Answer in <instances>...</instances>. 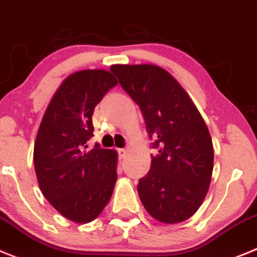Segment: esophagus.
I'll list each match as a JSON object with an SVG mask.
<instances>
[{
	"mask_svg": "<svg viewBox=\"0 0 257 257\" xmlns=\"http://www.w3.org/2000/svg\"><path fill=\"white\" fill-rule=\"evenodd\" d=\"M117 152H119L120 159H124V157L126 156V154H128V149H119Z\"/></svg>",
	"mask_w": 257,
	"mask_h": 257,
	"instance_id": "34e87169",
	"label": "esophagus"
}]
</instances>
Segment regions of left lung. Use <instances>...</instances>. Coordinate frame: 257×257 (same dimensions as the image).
I'll list each match as a JSON object with an SVG mask.
<instances>
[{
	"instance_id": "left-lung-1",
	"label": "left lung",
	"mask_w": 257,
	"mask_h": 257,
	"mask_svg": "<svg viewBox=\"0 0 257 257\" xmlns=\"http://www.w3.org/2000/svg\"><path fill=\"white\" fill-rule=\"evenodd\" d=\"M110 69L140 106L149 138L159 149L151 155L150 172L138 182L143 206L161 223H182L202 205L211 182L214 147L206 123L165 69L151 64Z\"/></svg>"
}]
</instances>
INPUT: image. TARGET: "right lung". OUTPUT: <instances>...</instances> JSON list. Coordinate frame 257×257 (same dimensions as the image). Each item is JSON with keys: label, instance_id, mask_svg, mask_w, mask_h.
Wrapping results in <instances>:
<instances>
[{"label": "right lung", "instance_id": "right-lung-1", "mask_svg": "<svg viewBox=\"0 0 257 257\" xmlns=\"http://www.w3.org/2000/svg\"><path fill=\"white\" fill-rule=\"evenodd\" d=\"M116 84L103 69L70 74L51 98L37 133L33 160L39 188L74 223L94 220L116 183V151L87 145L93 136L94 107Z\"/></svg>", "mask_w": 257, "mask_h": 257}]
</instances>
